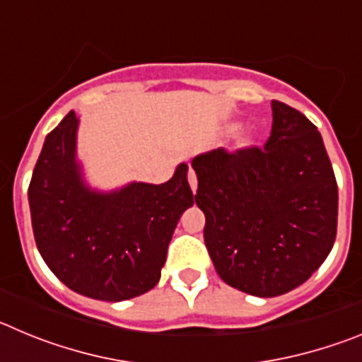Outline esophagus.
I'll list each match as a JSON object with an SVG mask.
<instances>
[{
    "instance_id": "obj_1",
    "label": "esophagus",
    "mask_w": 362,
    "mask_h": 362,
    "mask_svg": "<svg viewBox=\"0 0 362 362\" xmlns=\"http://www.w3.org/2000/svg\"><path fill=\"white\" fill-rule=\"evenodd\" d=\"M188 185H190L192 192L197 190V177H196V172H194V168H188Z\"/></svg>"
}]
</instances>
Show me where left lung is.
I'll return each instance as SVG.
<instances>
[{
	"instance_id": "1",
	"label": "left lung",
	"mask_w": 362,
	"mask_h": 362,
	"mask_svg": "<svg viewBox=\"0 0 362 362\" xmlns=\"http://www.w3.org/2000/svg\"><path fill=\"white\" fill-rule=\"evenodd\" d=\"M192 166L204 245L226 284L283 296L325 263L337 235V181L305 114L274 99L263 146L217 148Z\"/></svg>"
}]
</instances>
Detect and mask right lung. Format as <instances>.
Returning <instances> with one entry per match:
<instances>
[{
    "mask_svg": "<svg viewBox=\"0 0 362 362\" xmlns=\"http://www.w3.org/2000/svg\"><path fill=\"white\" fill-rule=\"evenodd\" d=\"M76 112L45 139L28 203L37 250L70 290L99 300H124L161 277L179 217L194 204L188 166L163 185L132 183L98 194L83 185L76 156Z\"/></svg>",
    "mask_w": 362,
    "mask_h": 362,
    "instance_id": "add662e5",
    "label": "right lung"
}]
</instances>
